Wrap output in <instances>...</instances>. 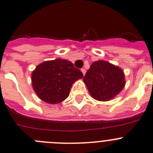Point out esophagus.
Instances as JSON below:
<instances>
[{"instance_id": "obj_1", "label": "esophagus", "mask_w": 153, "mask_h": 153, "mask_svg": "<svg viewBox=\"0 0 153 153\" xmlns=\"http://www.w3.org/2000/svg\"><path fill=\"white\" fill-rule=\"evenodd\" d=\"M81 72H82L83 75H85V73H86V70H85V68H81Z\"/></svg>"}]
</instances>
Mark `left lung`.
I'll return each instance as SVG.
<instances>
[{
	"instance_id": "8db88e82",
	"label": "left lung",
	"mask_w": 153,
	"mask_h": 153,
	"mask_svg": "<svg viewBox=\"0 0 153 153\" xmlns=\"http://www.w3.org/2000/svg\"><path fill=\"white\" fill-rule=\"evenodd\" d=\"M83 81L92 97L99 101L112 100L125 85L122 68L102 60L91 64Z\"/></svg>"
}]
</instances>
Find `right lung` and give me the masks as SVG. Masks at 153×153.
<instances>
[{
  "label": "right lung",
  "mask_w": 153,
  "mask_h": 153,
  "mask_svg": "<svg viewBox=\"0 0 153 153\" xmlns=\"http://www.w3.org/2000/svg\"><path fill=\"white\" fill-rule=\"evenodd\" d=\"M83 78V74L66 59L45 61L31 74L34 91L41 100L50 104L59 103L69 95L72 84Z\"/></svg>",
  "instance_id": "add662e5"
}]
</instances>
